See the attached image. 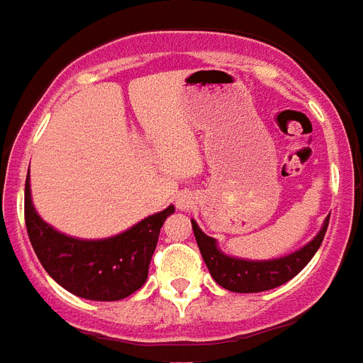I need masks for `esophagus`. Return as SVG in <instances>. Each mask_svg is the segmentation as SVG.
Segmentation results:
<instances>
[{"label":"esophagus","mask_w":363,"mask_h":363,"mask_svg":"<svg viewBox=\"0 0 363 363\" xmlns=\"http://www.w3.org/2000/svg\"><path fill=\"white\" fill-rule=\"evenodd\" d=\"M182 207H189V203H187V201H185V203L182 201Z\"/></svg>","instance_id":"obj_1"}]
</instances>
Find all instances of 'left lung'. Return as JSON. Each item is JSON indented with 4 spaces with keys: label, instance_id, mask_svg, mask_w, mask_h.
I'll return each mask as SVG.
<instances>
[{
    "label": "left lung",
    "instance_id": "1",
    "mask_svg": "<svg viewBox=\"0 0 363 363\" xmlns=\"http://www.w3.org/2000/svg\"><path fill=\"white\" fill-rule=\"evenodd\" d=\"M191 226L203 261L207 263L208 272L213 274V279L230 292L251 294L282 286L284 282L294 279L303 267L308 265L323 243V238H325V232L329 226V218L323 224L321 232L306 247H301L300 251H296L292 255L272 259V261H243V259L228 257L216 247V242L213 238H208L197 226V222L191 220Z\"/></svg>",
    "mask_w": 363,
    "mask_h": 363
}]
</instances>
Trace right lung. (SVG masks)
<instances>
[{"label":"right lung","instance_id":"obj_1","mask_svg":"<svg viewBox=\"0 0 363 363\" xmlns=\"http://www.w3.org/2000/svg\"><path fill=\"white\" fill-rule=\"evenodd\" d=\"M174 207L145 218L120 236L84 242L55 232L36 214L25 184V224L36 257L52 279L79 298L116 301L145 284L164 220Z\"/></svg>","mask_w":363,"mask_h":363}]
</instances>
